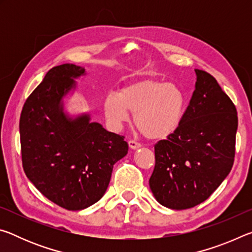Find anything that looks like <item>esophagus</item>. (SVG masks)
<instances>
[{"mask_svg":"<svg viewBox=\"0 0 252 252\" xmlns=\"http://www.w3.org/2000/svg\"><path fill=\"white\" fill-rule=\"evenodd\" d=\"M129 147L131 149H138V148L141 147V143L138 142V141H135V140H130V141H129Z\"/></svg>","mask_w":252,"mask_h":252,"instance_id":"1","label":"esophagus"}]
</instances>
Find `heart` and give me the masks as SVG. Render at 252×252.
<instances>
[{"instance_id": "b5f03b06", "label": "heart", "mask_w": 252, "mask_h": 252, "mask_svg": "<svg viewBox=\"0 0 252 252\" xmlns=\"http://www.w3.org/2000/svg\"><path fill=\"white\" fill-rule=\"evenodd\" d=\"M186 96L178 85L156 80H142L110 93L103 108L114 126H121L134 113V123L148 139L171 135L180 126L186 110Z\"/></svg>"}]
</instances>
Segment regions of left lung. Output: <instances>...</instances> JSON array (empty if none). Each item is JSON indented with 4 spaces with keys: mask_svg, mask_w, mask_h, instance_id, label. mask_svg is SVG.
Instances as JSON below:
<instances>
[{
    "mask_svg": "<svg viewBox=\"0 0 252 252\" xmlns=\"http://www.w3.org/2000/svg\"><path fill=\"white\" fill-rule=\"evenodd\" d=\"M195 90L180 126L155 144L156 165L149 180L162 206L183 210L213 193L234 161L237 110L217 80L195 69Z\"/></svg>",
    "mask_w": 252,
    "mask_h": 252,
    "instance_id": "1",
    "label": "left lung"
}]
</instances>
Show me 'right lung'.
I'll use <instances>...</instances> for the list:
<instances>
[{
	"mask_svg": "<svg viewBox=\"0 0 252 252\" xmlns=\"http://www.w3.org/2000/svg\"><path fill=\"white\" fill-rule=\"evenodd\" d=\"M84 69L62 64L51 69L25 101L20 118L22 165L27 177L50 201L82 210L103 197L113 165L129 146L90 117L63 113L62 97Z\"/></svg>",
	"mask_w": 252,
	"mask_h": 252,
	"instance_id": "obj_1",
	"label": "right lung"
}]
</instances>
